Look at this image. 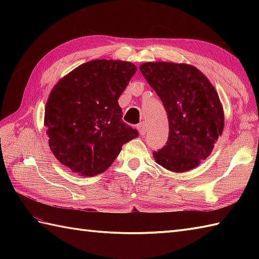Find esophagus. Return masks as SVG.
<instances>
[{"instance_id": "1", "label": "esophagus", "mask_w": 259, "mask_h": 259, "mask_svg": "<svg viewBox=\"0 0 259 259\" xmlns=\"http://www.w3.org/2000/svg\"><path fill=\"white\" fill-rule=\"evenodd\" d=\"M137 129H138L139 134H140L141 136H144V135H146V134H147V131H148V126H147V124H146L145 122H141L140 124H138V126H137Z\"/></svg>"}]
</instances>
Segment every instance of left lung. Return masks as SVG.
I'll return each instance as SVG.
<instances>
[{"label": "left lung", "instance_id": "1", "mask_svg": "<svg viewBox=\"0 0 259 259\" xmlns=\"http://www.w3.org/2000/svg\"><path fill=\"white\" fill-rule=\"evenodd\" d=\"M139 69L168 114V141L152 153L156 162L172 172H186L199 166L210 156L225 125L216 89L191 64L146 62Z\"/></svg>", "mask_w": 259, "mask_h": 259}]
</instances>
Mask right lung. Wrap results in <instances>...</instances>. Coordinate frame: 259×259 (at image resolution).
Segmentation results:
<instances>
[{"mask_svg":"<svg viewBox=\"0 0 259 259\" xmlns=\"http://www.w3.org/2000/svg\"><path fill=\"white\" fill-rule=\"evenodd\" d=\"M137 67L121 60H91L64 75L46 103L49 146L59 162L82 177L111 166L138 136L123 122L118 99Z\"/></svg>","mask_w":259,"mask_h":259,"instance_id":"add662e5","label":"right lung"}]
</instances>
